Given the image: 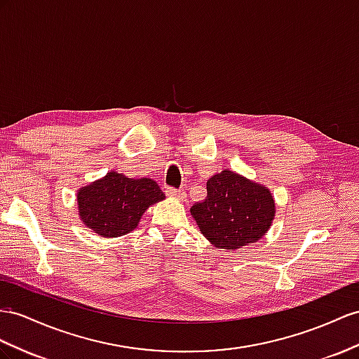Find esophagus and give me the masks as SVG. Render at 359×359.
I'll return each mask as SVG.
<instances>
[{
  "label": "esophagus",
  "instance_id": "obj_1",
  "mask_svg": "<svg viewBox=\"0 0 359 359\" xmlns=\"http://www.w3.org/2000/svg\"><path fill=\"white\" fill-rule=\"evenodd\" d=\"M167 194H168V197L176 198V200H179V201H187V192H185V191L170 188V189H167Z\"/></svg>",
  "mask_w": 359,
  "mask_h": 359
}]
</instances>
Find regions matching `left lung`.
<instances>
[{
	"mask_svg": "<svg viewBox=\"0 0 359 359\" xmlns=\"http://www.w3.org/2000/svg\"><path fill=\"white\" fill-rule=\"evenodd\" d=\"M206 188V200L192 206L191 215L210 244L231 252L258 243L270 231L276 203L262 183L224 168Z\"/></svg>",
	"mask_w": 359,
	"mask_h": 359,
	"instance_id": "8db88e82",
	"label": "left lung"
}]
</instances>
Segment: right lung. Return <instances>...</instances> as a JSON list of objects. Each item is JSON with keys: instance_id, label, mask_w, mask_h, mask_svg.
Here are the masks:
<instances>
[{"instance_id": "add662e5", "label": "right lung", "mask_w": 359, "mask_h": 359, "mask_svg": "<svg viewBox=\"0 0 359 359\" xmlns=\"http://www.w3.org/2000/svg\"><path fill=\"white\" fill-rule=\"evenodd\" d=\"M163 198L153 179H132L109 171L77 191L79 217L94 233L116 238L135 231L145 210Z\"/></svg>"}]
</instances>
